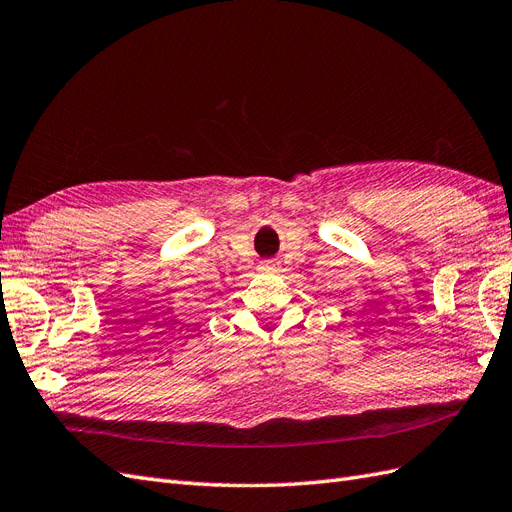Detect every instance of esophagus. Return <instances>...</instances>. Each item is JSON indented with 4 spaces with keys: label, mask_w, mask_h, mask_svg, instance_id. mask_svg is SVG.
Segmentation results:
<instances>
[{
    "label": "esophagus",
    "mask_w": 512,
    "mask_h": 512,
    "mask_svg": "<svg viewBox=\"0 0 512 512\" xmlns=\"http://www.w3.org/2000/svg\"><path fill=\"white\" fill-rule=\"evenodd\" d=\"M258 271H260V273H267V275H271V273H275V271H277V262H275V260H262L260 265H258Z\"/></svg>",
    "instance_id": "34e87169"
}]
</instances>
